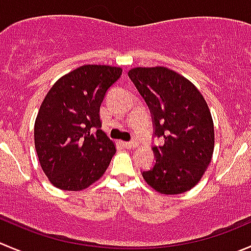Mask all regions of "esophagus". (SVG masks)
I'll return each mask as SVG.
<instances>
[{"label":"esophagus","instance_id":"esophagus-1","mask_svg":"<svg viewBox=\"0 0 251 251\" xmlns=\"http://www.w3.org/2000/svg\"><path fill=\"white\" fill-rule=\"evenodd\" d=\"M121 143H123L124 147H126V148H135V147H137V143L133 142V141H131V142H121Z\"/></svg>","mask_w":251,"mask_h":251}]
</instances>
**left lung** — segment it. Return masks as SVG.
<instances>
[{
	"label": "left lung",
	"mask_w": 251,
	"mask_h": 251,
	"mask_svg": "<svg viewBox=\"0 0 251 251\" xmlns=\"http://www.w3.org/2000/svg\"><path fill=\"white\" fill-rule=\"evenodd\" d=\"M150 106L154 133L164 138L153 147L155 163L143 179L163 195L191 190L205 174L215 148L211 111L195 84L163 66L135 67L128 71Z\"/></svg>",
	"instance_id": "8db88e82"
}]
</instances>
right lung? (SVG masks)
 Returning <instances> with one entry per match:
<instances>
[{
  "mask_svg": "<svg viewBox=\"0 0 251 251\" xmlns=\"http://www.w3.org/2000/svg\"><path fill=\"white\" fill-rule=\"evenodd\" d=\"M120 67L84 65L53 83L34 124L41 169L61 190L81 191L100 179L116 148L101 127V101Z\"/></svg>",
  "mask_w": 251,
  "mask_h": 251,
  "instance_id": "right-lung-1",
  "label": "right lung"
}]
</instances>
